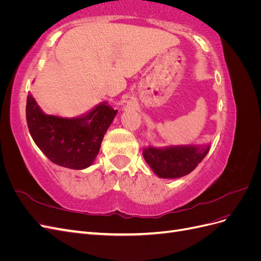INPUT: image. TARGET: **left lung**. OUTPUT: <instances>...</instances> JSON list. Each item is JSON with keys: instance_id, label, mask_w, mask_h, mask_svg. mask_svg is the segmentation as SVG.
Here are the masks:
<instances>
[{"instance_id": "obj_1", "label": "left lung", "mask_w": 261, "mask_h": 261, "mask_svg": "<svg viewBox=\"0 0 261 261\" xmlns=\"http://www.w3.org/2000/svg\"><path fill=\"white\" fill-rule=\"evenodd\" d=\"M210 146H177L164 149L149 147L144 158L155 174L162 178H176L189 174L209 152Z\"/></svg>"}]
</instances>
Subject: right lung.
Listing matches in <instances>:
<instances>
[{"label":"right lung","mask_w":261,"mask_h":261,"mask_svg":"<svg viewBox=\"0 0 261 261\" xmlns=\"http://www.w3.org/2000/svg\"><path fill=\"white\" fill-rule=\"evenodd\" d=\"M116 112L101 103L78 118L46 115L30 93L26 105L28 129L39 149L53 163L75 170L93 163Z\"/></svg>","instance_id":"obj_1"}]
</instances>
